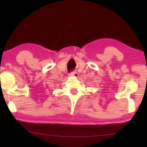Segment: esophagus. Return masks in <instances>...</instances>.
Segmentation results:
<instances>
[{
    "label": "esophagus",
    "instance_id": "1",
    "mask_svg": "<svg viewBox=\"0 0 147 147\" xmlns=\"http://www.w3.org/2000/svg\"><path fill=\"white\" fill-rule=\"evenodd\" d=\"M69 76H70V77H71V76H74V77H78V74L76 71H73V72H71V73H70L69 74Z\"/></svg>",
    "mask_w": 147,
    "mask_h": 147
}]
</instances>
